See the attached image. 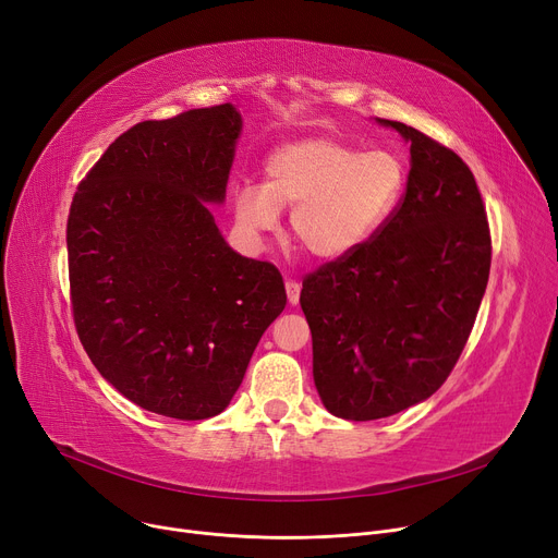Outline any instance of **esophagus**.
Returning a JSON list of instances; mask_svg holds the SVG:
<instances>
[{"mask_svg":"<svg viewBox=\"0 0 558 558\" xmlns=\"http://www.w3.org/2000/svg\"><path fill=\"white\" fill-rule=\"evenodd\" d=\"M284 289H287L289 303H291V305H299V301H301V282L287 280V282H284Z\"/></svg>","mask_w":558,"mask_h":558,"instance_id":"esophagus-1","label":"esophagus"}]
</instances>
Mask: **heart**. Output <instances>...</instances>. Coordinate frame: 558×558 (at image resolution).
<instances>
[{"mask_svg":"<svg viewBox=\"0 0 558 558\" xmlns=\"http://www.w3.org/2000/svg\"><path fill=\"white\" fill-rule=\"evenodd\" d=\"M409 167L393 149L332 137L280 144L264 162V183L234 190V219L248 238L274 232L280 210L294 208L291 240L314 259L337 262L360 251L400 208Z\"/></svg>","mask_w":558,"mask_h":558,"instance_id":"b5f03b06","label":"heart"}]
</instances>
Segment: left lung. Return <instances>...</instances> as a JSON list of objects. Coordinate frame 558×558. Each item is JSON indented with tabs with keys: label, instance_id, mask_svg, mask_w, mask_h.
I'll list each match as a JSON object with an SVG mask.
<instances>
[{
	"label": "left lung",
	"instance_id": "left-lung-1",
	"mask_svg": "<svg viewBox=\"0 0 558 558\" xmlns=\"http://www.w3.org/2000/svg\"><path fill=\"white\" fill-rule=\"evenodd\" d=\"M409 144L400 208L353 255L303 280L314 385L330 414L375 421L427 400L471 337L490 271L475 175L448 146L377 120Z\"/></svg>",
	"mask_w": 558,
	"mask_h": 558
}]
</instances>
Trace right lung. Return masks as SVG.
<instances>
[{
	"mask_svg": "<svg viewBox=\"0 0 558 558\" xmlns=\"http://www.w3.org/2000/svg\"><path fill=\"white\" fill-rule=\"evenodd\" d=\"M240 131L232 104L140 122L70 208L78 339L106 383L160 416L221 414L287 305L280 271L234 253L208 208L226 198Z\"/></svg>",
	"mask_w": 558,
	"mask_h": 558,
	"instance_id": "right-lung-1",
	"label": "right lung"
}]
</instances>
